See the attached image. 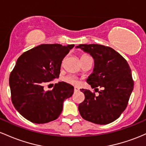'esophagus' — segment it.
Masks as SVG:
<instances>
[{
	"mask_svg": "<svg viewBox=\"0 0 146 146\" xmlns=\"http://www.w3.org/2000/svg\"><path fill=\"white\" fill-rule=\"evenodd\" d=\"M74 92H78V90H79V88H78V87H74Z\"/></svg>",
	"mask_w": 146,
	"mask_h": 146,
	"instance_id": "1",
	"label": "esophagus"
}]
</instances>
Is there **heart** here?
<instances>
[{
  "label": "heart",
  "mask_w": 146,
  "mask_h": 146,
  "mask_svg": "<svg viewBox=\"0 0 146 146\" xmlns=\"http://www.w3.org/2000/svg\"><path fill=\"white\" fill-rule=\"evenodd\" d=\"M90 59H92L90 57L86 54H83L81 56V62L82 64H83V63H85L86 61H87V60ZM64 81L65 82H67V83H70V84L72 85H76L78 83V80L76 79V78H75L74 76H70V75L65 76L64 78Z\"/></svg>",
  "instance_id": "obj_1"
}]
</instances>
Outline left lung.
Segmentation results:
<instances>
[{"label": "left lung", "instance_id": "obj_1", "mask_svg": "<svg viewBox=\"0 0 146 146\" xmlns=\"http://www.w3.org/2000/svg\"><path fill=\"white\" fill-rule=\"evenodd\" d=\"M76 47L89 53L94 60L93 72L87 83L97 92L96 88H103L99 95L89 90H81L85 100L78 105L80 114L85 120L96 124L112 123L125 110L133 90L130 66L120 54L110 47L81 44Z\"/></svg>", "mask_w": 146, "mask_h": 146}]
</instances>
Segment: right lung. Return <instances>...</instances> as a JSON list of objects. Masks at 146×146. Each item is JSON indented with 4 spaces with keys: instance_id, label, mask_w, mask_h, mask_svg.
<instances>
[{
    "instance_id": "add662e5",
    "label": "right lung",
    "mask_w": 146,
    "mask_h": 146,
    "mask_svg": "<svg viewBox=\"0 0 146 146\" xmlns=\"http://www.w3.org/2000/svg\"><path fill=\"white\" fill-rule=\"evenodd\" d=\"M74 45L42 44L24 52L9 76L11 101L23 117L35 123H45L59 117L65 99L72 96L74 87L56 83L45 92L44 84L59 77L64 57Z\"/></svg>"
}]
</instances>
